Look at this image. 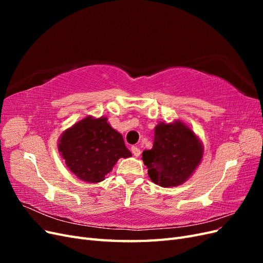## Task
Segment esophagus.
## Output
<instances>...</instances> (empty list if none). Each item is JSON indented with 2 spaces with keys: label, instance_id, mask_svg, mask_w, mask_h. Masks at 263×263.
Here are the masks:
<instances>
[{
  "label": "esophagus",
  "instance_id": "34e87169",
  "mask_svg": "<svg viewBox=\"0 0 263 263\" xmlns=\"http://www.w3.org/2000/svg\"><path fill=\"white\" fill-rule=\"evenodd\" d=\"M132 153H133V155L135 156V157H139L140 156V153H141V151H140V149L138 148V147H132Z\"/></svg>",
  "mask_w": 263,
  "mask_h": 263
}]
</instances>
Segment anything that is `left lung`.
Segmentation results:
<instances>
[{
    "instance_id": "obj_1",
    "label": "left lung",
    "mask_w": 263,
    "mask_h": 263,
    "mask_svg": "<svg viewBox=\"0 0 263 263\" xmlns=\"http://www.w3.org/2000/svg\"><path fill=\"white\" fill-rule=\"evenodd\" d=\"M204 147L195 133L182 121L160 122L155 127L154 146L142 153V161L155 184L179 186L200 165Z\"/></svg>"
}]
</instances>
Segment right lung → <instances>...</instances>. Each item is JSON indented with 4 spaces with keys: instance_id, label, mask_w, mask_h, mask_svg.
<instances>
[{
    "instance_id": "1",
    "label": "right lung",
    "mask_w": 263,
    "mask_h": 263,
    "mask_svg": "<svg viewBox=\"0 0 263 263\" xmlns=\"http://www.w3.org/2000/svg\"><path fill=\"white\" fill-rule=\"evenodd\" d=\"M58 150L69 170L87 183L103 181L119 158L132 157L122 134L104 116H86L66 129L58 140Z\"/></svg>"
}]
</instances>
